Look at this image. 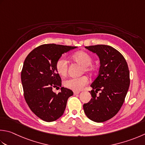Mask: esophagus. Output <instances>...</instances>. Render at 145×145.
I'll return each instance as SVG.
<instances>
[{
  "label": "esophagus",
  "instance_id": "34e87169",
  "mask_svg": "<svg viewBox=\"0 0 145 145\" xmlns=\"http://www.w3.org/2000/svg\"><path fill=\"white\" fill-rule=\"evenodd\" d=\"M79 93H80V92H79V91H73V94H74V95L78 94Z\"/></svg>",
  "mask_w": 145,
  "mask_h": 145
}]
</instances>
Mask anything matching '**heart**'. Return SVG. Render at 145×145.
<instances>
[{
  "mask_svg": "<svg viewBox=\"0 0 145 145\" xmlns=\"http://www.w3.org/2000/svg\"><path fill=\"white\" fill-rule=\"evenodd\" d=\"M72 59L76 63L83 66L81 73H87L92 75L95 72L96 67L92 65L93 62L92 56L86 52L80 51L72 55ZM55 70L59 75L65 76L68 72L67 61L63 58H59L55 63ZM89 83V80L86 76H80L78 77L70 78L64 81V86L71 90L78 91L81 90Z\"/></svg>",
  "mask_w": 145,
  "mask_h": 145,
  "instance_id": "1",
  "label": "heart"
}]
</instances>
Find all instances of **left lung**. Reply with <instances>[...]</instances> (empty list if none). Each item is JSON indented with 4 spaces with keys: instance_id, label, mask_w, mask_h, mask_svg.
I'll return each mask as SVG.
<instances>
[{
    "instance_id": "8db88e82",
    "label": "left lung",
    "mask_w": 145,
    "mask_h": 145,
    "mask_svg": "<svg viewBox=\"0 0 145 145\" xmlns=\"http://www.w3.org/2000/svg\"><path fill=\"white\" fill-rule=\"evenodd\" d=\"M86 48L99 56L101 67L90 86L92 98L84 104V110L90 120L103 123L114 117L123 106L130 84L129 68L123 55L112 46L97 44Z\"/></svg>"
}]
</instances>
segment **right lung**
I'll list each match as a JSON object with an SVG mask.
<instances>
[{"instance_id": "1", "label": "right lung", "mask_w": 145, "mask_h": 145, "mask_svg": "<svg viewBox=\"0 0 145 145\" xmlns=\"http://www.w3.org/2000/svg\"><path fill=\"white\" fill-rule=\"evenodd\" d=\"M76 46L44 44L35 48L25 58L21 71L24 97L30 109L42 120L52 122L63 115L67 100L73 93L62 87L61 92H52L61 87V79L55 70V63L62 54Z\"/></svg>"}]
</instances>
